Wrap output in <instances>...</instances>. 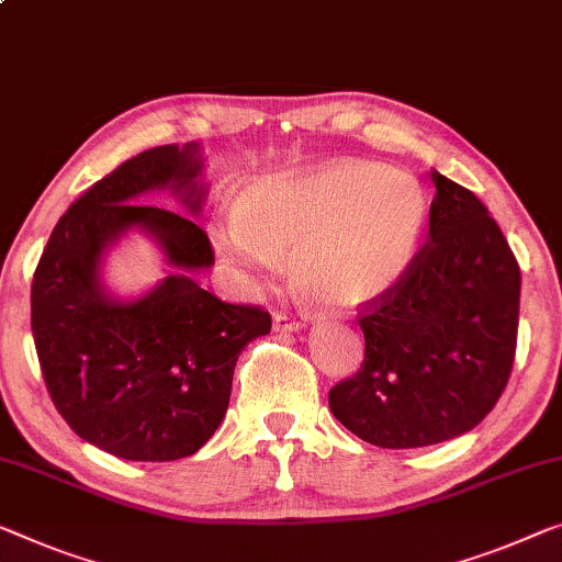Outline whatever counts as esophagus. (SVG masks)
Listing matches in <instances>:
<instances>
[{
	"label": "esophagus",
	"mask_w": 562,
	"mask_h": 562,
	"mask_svg": "<svg viewBox=\"0 0 562 562\" xmlns=\"http://www.w3.org/2000/svg\"><path fill=\"white\" fill-rule=\"evenodd\" d=\"M273 329L276 331H299L301 322L296 316L283 314V311H276V314H273Z\"/></svg>",
	"instance_id": "obj_1"
}]
</instances>
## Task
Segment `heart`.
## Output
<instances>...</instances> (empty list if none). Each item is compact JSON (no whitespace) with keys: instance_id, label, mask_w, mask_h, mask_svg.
<instances>
[{"instance_id":"obj_1","label":"heart","mask_w":562,"mask_h":562,"mask_svg":"<svg viewBox=\"0 0 562 562\" xmlns=\"http://www.w3.org/2000/svg\"><path fill=\"white\" fill-rule=\"evenodd\" d=\"M427 215L425 191L412 176L376 162H334L248 188L215 244L226 261L256 273L289 261L301 296L353 306L402 279Z\"/></svg>"}]
</instances>
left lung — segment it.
<instances>
[{
  "label": "left lung",
  "instance_id": "obj_1",
  "mask_svg": "<svg viewBox=\"0 0 562 562\" xmlns=\"http://www.w3.org/2000/svg\"><path fill=\"white\" fill-rule=\"evenodd\" d=\"M429 238L402 279L359 304L364 361L329 392L369 445L409 450L477 427L510 379L520 266L468 188L431 170Z\"/></svg>",
  "mask_w": 562,
  "mask_h": 562
}]
</instances>
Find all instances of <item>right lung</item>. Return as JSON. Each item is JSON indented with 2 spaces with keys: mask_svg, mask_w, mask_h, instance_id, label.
I'll return each mask as SVG.
<instances>
[{
  "mask_svg": "<svg viewBox=\"0 0 562 562\" xmlns=\"http://www.w3.org/2000/svg\"><path fill=\"white\" fill-rule=\"evenodd\" d=\"M198 145H160L125 160L70 205L32 279V334L47 392L75 435L133 462L201 450L228 409L233 369L271 314L198 286L209 233L176 211L135 203L158 188L198 213ZM133 225L148 229L177 273L123 305L97 279L101 251Z\"/></svg>",
  "mask_w": 562,
  "mask_h": 562,
  "instance_id": "right-lung-1",
  "label": "right lung"
}]
</instances>
